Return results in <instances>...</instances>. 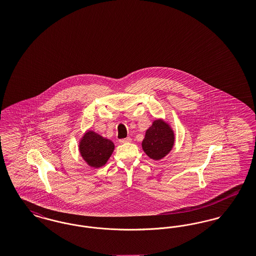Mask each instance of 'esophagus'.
Returning a JSON list of instances; mask_svg holds the SVG:
<instances>
[{"label":"esophagus","mask_w":256,"mask_h":256,"mask_svg":"<svg viewBox=\"0 0 256 256\" xmlns=\"http://www.w3.org/2000/svg\"><path fill=\"white\" fill-rule=\"evenodd\" d=\"M120 142H121L122 144H124V143H130V142H132V138H130V137H126V138H124V139H121Z\"/></svg>","instance_id":"esophagus-1"}]
</instances>
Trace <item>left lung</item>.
<instances>
[{
  "label": "left lung",
  "instance_id": "8db88e82",
  "mask_svg": "<svg viewBox=\"0 0 256 256\" xmlns=\"http://www.w3.org/2000/svg\"><path fill=\"white\" fill-rule=\"evenodd\" d=\"M174 144V130L169 124L158 119L146 130L142 148L150 158L160 160L170 152Z\"/></svg>",
  "mask_w": 256,
  "mask_h": 256
}]
</instances>
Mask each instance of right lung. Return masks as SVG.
<instances>
[{
  "instance_id": "obj_1",
  "label": "right lung",
  "mask_w": 256,
  "mask_h": 256,
  "mask_svg": "<svg viewBox=\"0 0 256 256\" xmlns=\"http://www.w3.org/2000/svg\"><path fill=\"white\" fill-rule=\"evenodd\" d=\"M80 152L86 163L93 168L104 166L113 150V142L92 130L86 132L80 142Z\"/></svg>"
}]
</instances>
